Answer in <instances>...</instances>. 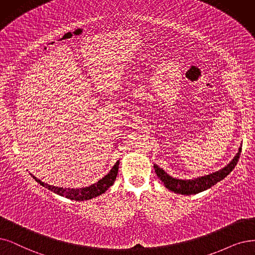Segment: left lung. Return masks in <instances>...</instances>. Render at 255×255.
<instances>
[{
    "label": "left lung",
    "mask_w": 255,
    "mask_h": 255,
    "mask_svg": "<svg viewBox=\"0 0 255 255\" xmlns=\"http://www.w3.org/2000/svg\"><path fill=\"white\" fill-rule=\"evenodd\" d=\"M241 151H242V145L240 146L237 155L234 156V158L229 162V164H227L225 167L216 172H212L210 175H207L204 177H199L192 180H180V179L172 178L169 175H167L162 168H160L157 164H154V168L158 178L163 182V184H164L165 187L168 188L169 190L174 191L176 193H180V195H186V196L196 195V193L204 191L210 188L211 186L216 185L218 182L227 177L232 171V169L236 167L241 155Z\"/></svg>",
    "instance_id": "obj_1"
}]
</instances>
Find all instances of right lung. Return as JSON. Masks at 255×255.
Returning <instances> with one entry per match:
<instances>
[{
  "instance_id": "obj_1",
  "label": "right lung",
  "mask_w": 255,
  "mask_h": 255,
  "mask_svg": "<svg viewBox=\"0 0 255 255\" xmlns=\"http://www.w3.org/2000/svg\"><path fill=\"white\" fill-rule=\"evenodd\" d=\"M118 168H119V161L115 163V165L112 167V169L109 171V174L106 175L103 179L99 180L95 184L90 185L88 187L84 188H63V187H56L46 184V183L42 182L36 177L32 176L34 180L39 183L40 185L48 188L49 190L55 192L56 195H59L62 197H66L70 200H75V201H85V200H90L93 199L95 197H98L100 195H103L104 192H106L110 186L113 185V183L116 180L117 174H118Z\"/></svg>"
}]
</instances>
